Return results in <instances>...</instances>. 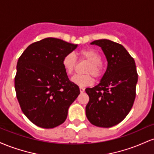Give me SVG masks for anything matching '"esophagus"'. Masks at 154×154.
Returning a JSON list of instances; mask_svg holds the SVG:
<instances>
[{
	"label": "esophagus",
	"mask_w": 154,
	"mask_h": 154,
	"mask_svg": "<svg viewBox=\"0 0 154 154\" xmlns=\"http://www.w3.org/2000/svg\"><path fill=\"white\" fill-rule=\"evenodd\" d=\"M79 91H80V93H84V92H85V88L80 87V88H79Z\"/></svg>",
	"instance_id": "obj_1"
}]
</instances>
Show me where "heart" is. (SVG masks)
Returning <instances> with one entry per match:
<instances>
[{
    "mask_svg": "<svg viewBox=\"0 0 154 154\" xmlns=\"http://www.w3.org/2000/svg\"><path fill=\"white\" fill-rule=\"evenodd\" d=\"M78 54L81 59L89 62L85 69V72L88 74L74 75L71 79L72 82L80 87L92 85L94 82V78L92 75L97 79H100L103 76V69L101 64V56L96 51L92 48L81 49ZM77 63V57L72 53H69L63 56L62 65L66 74L72 75L73 73Z\"/></svg>",
    "mask_w": 154,
    "mask_h": 154,
    "instance_id": "1",
    "label": "heart"
}]
</instances>
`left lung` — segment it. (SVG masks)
Wrapping results in <instances>:
<instances>
[{"label": "left lung", "instance_id": "8db88e82", "mask_svg": "<svg viewBox=\"0 0 154 154\" xmlns=\"http://www.w3.org/2000/svg\"><path fill=\"white\" fill-rule=\"evenodd\" d=\"M91 44L101 47L108 64L99 84L85 89L86 116L95 126L111 128L121 122L133 106L138 77L135 62L121 44L106 39Z\"/></svg>", "mask_w": 154, "mask_h": 154}]
</instances>
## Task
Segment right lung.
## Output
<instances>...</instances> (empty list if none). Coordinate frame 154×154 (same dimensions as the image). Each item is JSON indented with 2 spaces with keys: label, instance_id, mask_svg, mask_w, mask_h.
<instances>
[{
  "label": "right lung",
  "instance_id": "right-lung-1",
  "mask_svg": "<svg viewBox=\"0 0 154 154\" xmlns=\"http://www.w3.org/2000/svg\"><path fill=\"white\" fill-rule=\"evenodd\" d=\"M77 45L48 38L32 43L19 58L14 85L22 111L33 124L54 128L64 122L80 92L62 65Z\"/></svg>",
  "mask_w": 154,
  "mask_h": 154
}]
</instances>
